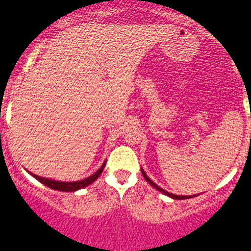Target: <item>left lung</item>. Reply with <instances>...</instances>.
Masks as SVG:
<instances>
[{"label": "left lung", "instance_id": "left-lung-1", "mask_svg": "<svg viewBox=\"0 0 251 251\" xmlns=\"http://www.w3.org/2000/svg\"><path fill=\"white\" fill-rule=\"evenodd\" d=\"M142 174H143V176H144V178H146V180L148 181L149 184H151V187H153V188H155V189H157V190H159V192H160V193H163V194L168 195V197L173 198V199H188V198H193L192 195H176V194H172V193H168L167 190L162 189V188H160V187H158L157 184L154 183V181H151V179H149L148 176H147V174L144 173V171H143V169H142Z\"/></svg>", "mask_w": 251, "mask_h": 251}]
</instances>
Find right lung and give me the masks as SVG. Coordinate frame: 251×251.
Returning <instances> with one entry per match:
<instances>
[{
	"instance_id": "1",
	"label": "right lung",
	"mask_w": 251,
	"mask_h": 251,
	"mask_svg": "<svg viewBox=\"0 0 251 251\" xmlns=\"http://www.w3.org/2000/svg\"><path fill=\"white\" fill-rule=\"evenodd\" d=\"M104 165L105 163H103L102 167L98 169L97 172L94 174H92L91 176H88V178L83 179V180H78V181H58V180H52V179H48V178H42V176H34V174H32V176H34V178L37 179V180H40L41 183L45 184V185H47L48 188H50V189H54V190H61V192H75V190L78 189H82V188H86L88 187L89 184L93 183L96 179L98 178V176H100V173L103 172V169H104Z\"/></svg>"
}]
</instances>
